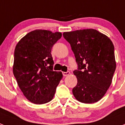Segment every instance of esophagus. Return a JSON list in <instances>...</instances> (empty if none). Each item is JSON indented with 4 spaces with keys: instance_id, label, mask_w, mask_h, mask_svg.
I'll return each mask as SVG.
<instances>
[{
    "instance_id": "esophagus-1",
    "label": "esophagus",
    "mask_w": 125,
    "mask_h": 125,
    "mask_svg": "<svg viewBox=\"0 0 125 125\" xmlns=\"http://www.w3.org/2000/svg\"><path fill=\"white\" fill-rule=\"evenodd\" d=\"M70 73V72L69 71H67V72H62V74H63L64 76H67L69 75Z\"/></svg>"
}]
</instances>
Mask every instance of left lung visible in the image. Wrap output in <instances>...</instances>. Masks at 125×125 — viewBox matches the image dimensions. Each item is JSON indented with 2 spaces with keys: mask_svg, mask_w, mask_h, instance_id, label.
I'll return each instance as SVG.
<instances>
[{
  "mask_svg": "<svg viewBox=\"0 0 125 125\" xmlns=\"http://www.w3.org/2000/svg\"><path fill=\"white\" fill-rule=\"evenodd\" d=\"M63 36L78 64L73 71L78 79L73 96L82 103L98 102L110 87L115 70L114 44L107 36L92 29L65 32Z\"/></svg>",
  "mask_w": 125,
  "mask_h": 125,
  "instance_id": "8db88e82",
  "label": "left lung"
}]
</instances>
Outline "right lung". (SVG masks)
Masks as SVG:
<instances>
[{
    "label": "right lung",
    "mask_w": 125,
    "mask_h": 125,
    "mask_svg": "<svg viewBox=\"0 0 125 125\" xmlns=\"http://www.w3.org/2000/svg\"><path fill=\"white\" fill-rule=\"evenodd\" d=\"M61 36L59 32L35 30L21 38L15 47L13 75L24 96L34 104L51 101L62 78L61 72L53 70L51 53Z\"/></svg>",
    "instance_id": "add662e5"
}]
</instances>
